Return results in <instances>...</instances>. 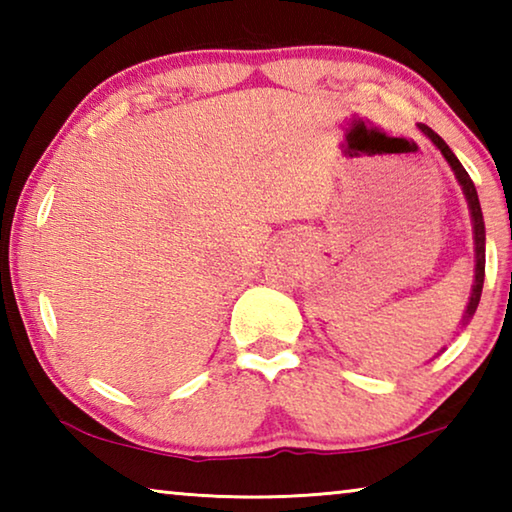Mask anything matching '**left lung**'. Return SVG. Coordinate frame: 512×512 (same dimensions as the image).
Instances as JSON below:
<instances>
[{"label": "left lung", "instance_id": "left-lung-1", "mask_svg": "<svg viewBox=\"0 0 512 512\" xmlns=\"http://www.w3.org/2000/svg\"><path fill=\"white\" fill-rule=\"evenodd\" d=\"M420 131L429 137V140L438 146L440 153L445 155V160L452 164V169L456 173L458 183H461L463 192L467 203H470V212H472V221H474V248H476V273H474V287H472V298H470V305L465 309V320L474 316L476 307H479V300H481V291H483V277H485V225H483V214H481V205H479V196H476V187L472 183L470 173L465 171V167L461 162H458L456 155L452 153V149L445 144L443 137L438 133H433L429 126L420 124Z\"/></svg>", "mask_w": 512, "mask_h": 512}]
</instances>
